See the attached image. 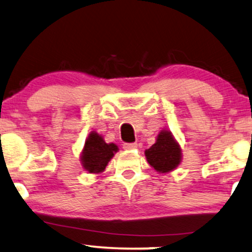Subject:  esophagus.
<instances>
[{
  "label": "esophagus",
  "instance_id": "34e87169",
  "mask_svg": "<svg viewBox=\"0 0 252 252\" xmlns=\"http://www.w3.org/2000/svg\"><path fill=\"white\" fill-rule=\"evenodd\" d=\"M137 147V144L136 143H126L123 144V149L129 151V150H135Z\"/></svg>",
  "mask_w": 252,
  "mask_h": 252
}]
</instances>
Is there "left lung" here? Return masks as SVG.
<instances>
[{
  "instance_id": "obj_1",
  "label": "left lung",
  "mask_w": 252,
  "mask_h": 252,
  "mask_svg": "<svg viewBox=\"0 0 252 252\" xmlns=\"http://www.w3.org/2000/svg\"><path fill=\"white\" fill-rule=\"evenodd\" d=\"M147 162L158 173H169L182 161V150L169 130H161L156 143L145 150Z\"/></svg>"
}]
</instances>
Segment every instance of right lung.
<instances>
[{
  "instance_id": "right-lung-1",
  "label": "right lung",
  "mask_w": 252,
  "mask_h": 252,
  "mask_svg": "<svg viewBox=\"0 0 252 252\" xmlns=\"http://www.w3.org/2000/svg\"><path fill=\"white\" fill-rule=\"evenodd\" d=\"M117 151V145L114 143L107 144L101 135L92 131L85 140L80 154V163L90 174H100L106 169V166Z\"/></svg>"
}]
</instances>
